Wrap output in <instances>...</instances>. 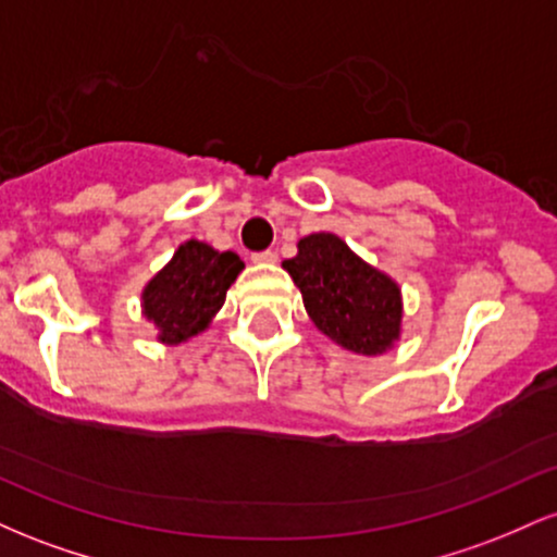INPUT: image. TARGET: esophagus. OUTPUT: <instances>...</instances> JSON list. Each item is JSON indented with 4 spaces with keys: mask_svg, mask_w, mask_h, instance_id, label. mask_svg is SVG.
I'll return each mask as SVG.
<instances>
[{
    "mask_svg": "<svg viewBox=\"0 0 557 557\" xmlns=\"http://www.w3.org/2000/svg\"><path fill=\"white\" fill-rule=\"evenodd\" d=\"M253 264H274V261H277V253L274 251H259V253H253Z\"/></svg>",
    "mask_w": 557,
    "mask_h": 557,
    "instance_id": "esophagus-1",
    "label": "esophagus"
}]
</instances>
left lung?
Instances as JSON below:
<instances>
[{
	"instance_id": "obj_1",
	"label": "left lung",
	"mask_w": 557,
	"mask_h": 557,
	"mask_svg": "<svg viewBox=\"0 0 557 557\" xmlns=\"http://www.w3.org/2000/svg\"><path fill=\"white\" fill-rule=\"evenodd\" d=\"M283 270L304 296L311 322L359 356H382L400 341V285L367 264L335 233H311Z\"/></svg>"
}]
</instances>
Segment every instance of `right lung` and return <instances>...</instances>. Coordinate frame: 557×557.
I'll return each instance as SVG.
<instances>
[{
	"label": "right lung",
	"instance_id": "1",
	"mask_svg": "<svg viewBox=\"0 0 557 557\" xmlns=\"http://www.w3.org/2000/svg\"><path fill=\"white\" fill-rule=\"evenodd\" d=\"M243 267L233 251L194 238L181 243L140 293V314L157 327V341L181 345L207 330Z\"/></svg>",
	"mask_w": 557,
	"mask_h": 557
}]
</instances>
